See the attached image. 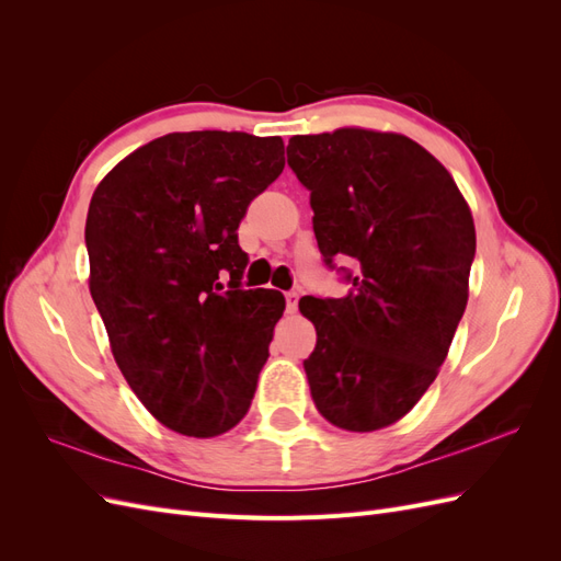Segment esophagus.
<instances>
[{
	"label": "esophagus",
	"mask_w": 561,
	"mask_h": 561,
	"mask_svg": "<svg viewBox=\"0 0 561 561\" xmlns=\"http://www.w3.org/2000/svg\"><path fill=\"white\" fill-rule=\"evenodd\" d=\"M297 301H299V293H295V290L285 293V309H287V313H295L297 311Z\"/></svg>",
	"instance_id": "obj_1"
}]
</instances>
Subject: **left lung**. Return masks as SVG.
<instances>
[{
    "mask_svg": "<svg viewBox=\"0 0 561 561\" xmlns=\"http://www.w3.org/2000/svg\"><path fill=\"white\" fill-rule=\"evenodd\" d=\"M287 163L311 192L322 257L353 262L342 299H299L318 342L304 360L332 426L400 421L435 381L468 304L474 225L447 168L400 133L295 135Z\"/></svg>",
    "mask_w": 561,
    "mask_h": 561,
    "instance_id": "8db88e82",
    "label": "left lung"
}]
</instances>
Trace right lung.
<instances>
[{"mask_svg":"<svg viewBox=\"0 0 561 561\" xmlns=\"http://www.w3.org/2000/svg\"><path fill=\"white\" fill-rule=\"evenodd\" d=\"M283 154L278 135L168 133L93 192L91 297L133 393L180 435H222L250 410L285 297L241 290L248 260L236 229L283 173Z\"/></svg>","mask_w":561,"mask_h":561,"instance_id":"1","label":"right lung"}]
</instances>
